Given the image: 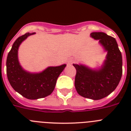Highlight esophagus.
Returning a JSON list of instances; mask_svg holds the SVG:
<instances>
[{"label": "esophagus", "instance_id": "34e87169", "mask_svg": "<svg viewBox=\"0 0 131 131\" xmlns=\"http://www.w3.org/2000/svg\"><path fill=\"white\" fill-rule=\"evenodd\" d=\"M75 60H74V59L69 58V60H68V63H69V64H72L73 63H74V62H75Z\"/></svg>", "mask_w": 131, "mask_h": 131}]
</instances>
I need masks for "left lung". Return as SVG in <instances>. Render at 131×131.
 <instances>
[{"label":"left lung","mask_w":131,"mask_h":131,"mask_svg":"<svg viewBox=\"0 0 131 131\" xmlns=\"http://www.w3.org/2000/svg\"><path fill=\"white\" fill-rule=\"evenodd\" d=\"M91 37L99 40V44L107 52L101 67L89 68L82 63H73L77 73L75 86L79 95L92 100H100L114 91L122 76V55L117 41L103 32H93Z\"/></svg>","instance_id":"left-lung-1"}]
</instances>
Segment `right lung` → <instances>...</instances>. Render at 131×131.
<instances>
[{
    "mask_svg": "<svg viewBox=\"0 0 131 131\" xmlns=\"http://www.w3.org/2000/svg\"><path fill=\"white\" fill-rule=\"evenodd\" d=\"M35 33H27L14 42L6 60V73L12 87L29 100H37L50 95L54 91L56 81L66 64L49 66L38 73L27 71L22 68L18 59V49L21 42Z\"/></svg>",
    "mask_w": 131,
    "mask_h": 131,
    "instance_id": "add662e5",
    "label": "right lung"
}]
</instances>
